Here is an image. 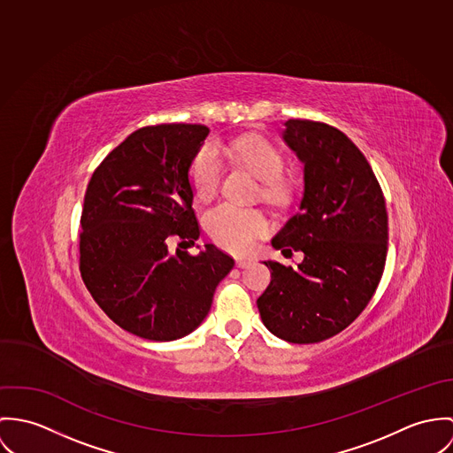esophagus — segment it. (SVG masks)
Wrapping results in <instances>:
<instances>
[{"instance_id":"obj_1","label":"esophagus","mask_w":453,"mask_h":453,"mask_svg":"<svg viewBox=\"0 0 453 453\" xmlns=\"http://www.w3.org/2000/svg\"><path fill=\"white\" fill-rule=\"evenodd\" d=\"M236 265L242 267V269H243V267H249V265H250V260H249V258H236Z\"/></svg>"}]
</instances>
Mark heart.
Masks as SVG:
<instances>
[{"label":"heart","mask_w":453,"mask_h":453,"mask_svg":"<svg viewBox=\"0 0 453 453\" xmlns=\"http://www.w3.org/2000/svg\"><path fill=\"white\" fill-rule=\"evenodd\" d=\"M233 161L249 168L262 180V198L267 202H281L287 196V186L281 179L285 157L281 151L262 137H242L220 148ZM224 159L213 142L204 144L196 152L189 179L193 191L200 202H211L220 191L224 179ZM204 226L211 240L231 251H245L253 242L267 231L265 217L255 208H243L233 203H222L210 210Z\"/></svg>","instance_id":"b5f03b06"}]
</instances>
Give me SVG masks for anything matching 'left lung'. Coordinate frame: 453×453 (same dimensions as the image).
<instances>
[{"label":"left lung","instance_id":"8db88e82","mask_svg":"<svg viewBox=\"0 0 453 453\" xmlns=\"http://www.w3.org/2000/svg\"><path fill=\"white\" fill-rule=\"evenodd\" d=\"M285 127V142L303 163V196L273 247L303 251V260L297 267L265 260L271 283L257 307L276 337L314 344L348 328L373 297L388 255V211L370 163L346 134L311 119Z\"/></svg>","mask_w":453,"mask_h":453}]
</instances>
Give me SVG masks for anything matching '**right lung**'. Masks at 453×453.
<instances>
[{"mask_svg": "<svg viewBox=\"0 0 453 453\" xmlns=\"http://www.w3.org/2000/svg\"><path fill=\"white\" fill-rule=\"evenodd\" d=\"M208 134L191 123L139 128L102 159L85 193L81 278L118 326L148 341L191 334L234 265L213 245L188 251L200 238L189 168Z\"/></svg>", "mask_w": 453, "mask_h": 453, "instance_id": "1", "label": "right lung"}]
</instances>
